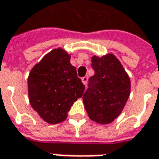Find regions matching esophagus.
<instances>
[{
  "label": "esophagus",
  "mask_w": 159,
  "mask_h": 159,
  "mask_svg": "<svg viewBox=\"0 0 159 159\" xmlns=\"http://www.w3.org/2000/svg\"><path fill=\"white\" fill-rule=\"evenodd\" d=\"M88 79H89V78H88V76H83V78H82V82H83V84H85V85H86L87 83H88Z\"/></svg>",
  "instance_id": "obj_1"
}]
</instances>
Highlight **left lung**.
<instances>
[{
    "label": "left lung",
    "mask_w": 159,
    "mask_h": 159,
    "mask_svg": "<svg viewBox=\"0 0 159 159\" xmlns=\"http://www.w3.org/2000/svg\"><path fill=\"white\" fill-rule=\"evenodd\" d=\"M94 75L89 79V89L83 96L91 120L100 124L117 118L130 93V80L122 64L113 54L92 57Z\"/></svg>",
    "instance_id": "1"
}]
</instances>
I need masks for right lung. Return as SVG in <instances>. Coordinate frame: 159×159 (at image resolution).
I'll return each instance as SVG.
<instances>
[{"label":"right lung","mask_w":159,"mask_h":159,"mask_svg":"<svg viewBox=\"0 0 159 159\" xmlns=\"http://www.w3.org/2000/svg\"><path fill=\"white\" fill-rule=\"evenodd\" d=\"M70 59L65 50L53 49L33 67L28 77L30 103L51 124L65 121L73 103L85 90Z\"/></svg>","instance_id":"1"}]
</instances>
